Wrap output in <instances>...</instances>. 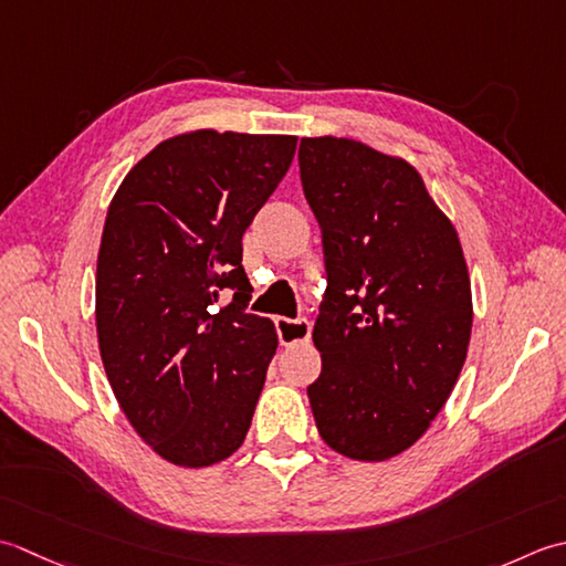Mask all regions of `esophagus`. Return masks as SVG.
<instances>
[{"label":"esophagus","instance_id":"1","mask_svg":"<svg viewBox=\"0 0 566 566\" xmlns=\"http://www.w3.org/2000/svg\"><path fill=\"white\" fill-rule=\"evenodd\" d=\"M275 332H279V339L285 347H293V344H305L310 342V334H313V325H310L307 317H275Z\"/></svg>","mask_w":566,"mask_h":566}]
</instances>
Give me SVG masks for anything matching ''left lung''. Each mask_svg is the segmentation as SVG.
Returning a JSON list of instances; mask_svg holds the SVG:
<instances>
[{
  "label": "left lung",
  "instance_id": "1",
  "mask_svg": "<svg viewBox=\"0 0 566 566\" xmlns=\"http://www.w3.org/2000/svg\"><path fill=\"white\" fill-rule=\"evenodd\" d=\"M305 198L327 291L307 386L317 430L359 461L400 454L442 410L467 359L471 285L457 229L402 158L352 138H303Z\"/></svg>",
  "mask_w": 566,
  "mask_h": 566
}]
</instances>
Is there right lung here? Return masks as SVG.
Wrapping results in <instances>:
<instances>
[{
  "label": "right lung",
  "instance_id": "right-lung-1",
  "mask_svg": "<svg viewBox=\"0 0 566 566\" xmlns=\"http://www.w3.org/2000/svg\"><path fill=\"white\" fill-rule=\"evenodd\" d=\"M295 136L192 132L158 144L109 205L97 256V337L109 386L144 442L178 467L234 454L279 347L247 313L241 237L279 188ZM233 291L222 308L218 295Z\"/></svg>",
  "mask_w": 566,
  "mask_h": 566
}]
</instances>
